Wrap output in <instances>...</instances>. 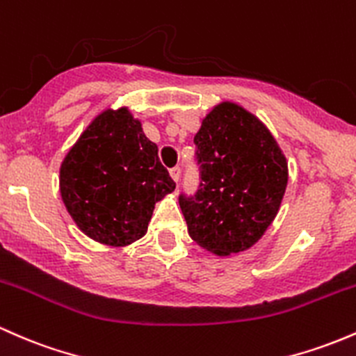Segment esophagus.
I'll use <instances>...</instances> for the list:
<instances>
[{"label":"esophagus","instance_id":"obj_1","mask_svg":"<svg viewBox=\"0 0 356 356\" xmlns=\"http://www.w3.org/2000/svg\"><path fill=\"white\" fill-rule=\"evenodd\" d=\"M170 177H171V179H173L175 183H178V179H179V168H171V170H170Z\"/></svg>","mask_w":356,"mask_h":356}]
</instances>
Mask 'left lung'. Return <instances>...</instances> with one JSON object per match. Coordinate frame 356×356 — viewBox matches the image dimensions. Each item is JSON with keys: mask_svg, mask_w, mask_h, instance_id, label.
<instances>
[{"mask_svg": "<svg viewBox=\"0 0 356 356\" xmlns=\"http://www.w3.org/2000/svg\"><path fill=\"white\" fill-rule=\"evenodd\" d=\"M202 183L197 197H179L188 234L216 256L253 248L277 217L289 183V163L254 113L222 100L195 136Z\"/></svg>", "mask_w": 356, "mask_h": 356, "instance_id": "1", "label": "left lung"}]
</instances>
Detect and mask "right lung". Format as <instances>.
<instances>
[{
	"label": "right lung",
	"instance_id": "right-lung-1",
	"mask_svg": "<svg viewBox=\"0 0 356 356\" xmlns=\"http://www.w3.org/2000/svg\"><path fill=\"white\" fill-rule=\"evenodd\" d=\"M158 146L129 106L105 108L59 168L60 198L88 238L124 248L147 232L156 202L175 192Z\"/></svg>",
	"mask_w": 356,
	"mask_h": 356
}]
</instances>
